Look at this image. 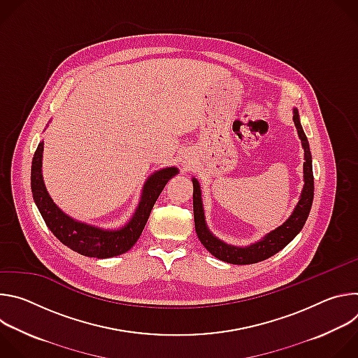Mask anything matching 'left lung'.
Listing matches in <instances>:
<instances>
[{
	"label": "left lung",
	"instance_id": "obj_1",
	"mask_svg": "<svg viewBox=\"0 0 358 358\" xmlns=\"http://www.w3.org/2000/svg\"><path fill=\"white\" fill-rule=\"evenodd\" d=\"M293 122L297 129L299 137L301 140V145L304 148V187L301 196L299 199V203L296 206L293 214L290 218L279 228L268 234L262 241L253 243L246 248H236L227 245L213 236V234L206 227V220H203V210L201 202V189L198 181L194 178V194H192V207H194V224H195V232L201 241V243L206 246V249L214 255L220 261L234 264V265H249L257 264L261 261H265L275 253H278L280 249H283L303 228L306 220L309 217L312 203H313V195H315V178H313V167H312V155L309 148V141L306 137L297 110H294Z\"/></svg>",
	"mask_w": 358,
	"mask_h": 358
}]
</instances>
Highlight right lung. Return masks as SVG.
<instances>
[{"instance_id": "1", "label": "right lung", "mask_w": 358, "mask_h": 358, "mask_svg": "<svg viewBox=\"0 0 358 358\" xmlns=\"http://www.w3.org/2000/svg\"><path fill=\"white\" fill-rule=\"evenodd\" d=\"M42 151L43 141L39 143L35 150L31 167V189L34 201L46 227L52 231V234L64 245L89 258L105 259L127 252L140 238L150 213L155 207V202L167 181L178 173L176 167H169L152 174L144 185L138 208L130 222L117 231H105L73 221L55 206L54 201L48 195L41 174Z\"/></svg>"}]
</instances>
